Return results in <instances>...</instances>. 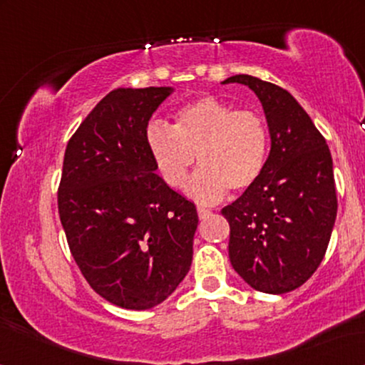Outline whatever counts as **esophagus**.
Returning a JSON list of instances; mask_svg holds the SVG:
<instances>
[{"instance_id": "obj_1", "label": "esophagus", "mask_w": 365, "mask_h": 365, "mask_svg": "<svg viewBox=\"0 0 365 365\" xmlns=\"http://www.w3.org/2000/svg\"><path fill=\"white\" fill-rule=\"evenodd\" d=\"M197 216H199V219L209 217V216H211V209H207L204 206H197Z\"/></svg>"}]
</instances>
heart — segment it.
<instances>
[{
    "label": "heart",
    "instance_id": "b5f03b06",
    "mask_svg": "<svg viewBox=\"0 0 365 365\" xmlns=\"http://www.w3.org/2000/svg\"><path fill=\"white\" fill-rule=\"evenodd\" d=\"M146 146L156 169L173 187H182L194 161L201 168L187 191L202 202L219 201L227 189L246 191L267 161L269 131L261 114L239 109L214 96H201L174 113V124L153 119Z\"/></svg>",
    "mask_w": 365,
    "mask_h": 365
}]
</instances>
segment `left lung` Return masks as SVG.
<instances>
[{
  "label": "left lung",
  "instance_id": "1",
  "mask_svg": "<svg viewBox=\"0 0 365 365\" xmlns=\"http://www.w3.org/2000/svg\"><path fill=\"white\" fill-rule=\"evenodd\" d=\"M266 114L271 153L256 184L222 207L229 222V259L256 291L301 287L327 251L337 214L332 158L326 139L286 89L236 74Z\"/></svg>",
  "mask_w": 365,
  "mask_h": 365
}]
</instances>
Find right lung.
Wrapping results in <instances>:
<instances>
[{
  "label": "right lung",
  "instance_id": "obj_1",
  "mask_svg": "<svg viewBox=\"0 0 365 365\" xmlns=\"http://www.w3.org/2000/svg\"><path fill=\"white\" fill-rule=\"evenodd\" d=\"M173 88H118L69 139L58 211L94 292L144 311L176 291L192 262L194 202L156 174L146 126Z\"/></svg>",
  "mask_w": 365,
  "mask_h": 365
}]
</instances>
